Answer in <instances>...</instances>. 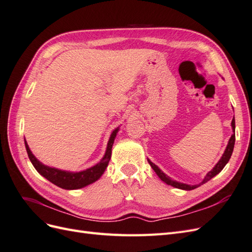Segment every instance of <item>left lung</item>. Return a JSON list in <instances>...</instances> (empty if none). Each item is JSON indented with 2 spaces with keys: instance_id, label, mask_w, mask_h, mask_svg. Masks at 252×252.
Masks as SVG:
<instances>
[{
  "instance_id": "1",
  "label": "left lung",
  "mask_w": 252,
  "mask_h": 252,
  "mask_svg": "<svg viewBox=\"0 0 252 252\" xmlns=\"http://www.w3.org/2000/svg\"><path fill=\"white\" fill-rule=\"evenodd\" d=\"M231 126H232L233 134L231 135V138L229 139V142H228L227 147H226V149L224 151V155L222 156V158H220V161L217 163V165L213 167V169L210 170L207 174H206L205 179L200 183V184H197V185H187V184H184V183H180V182H177V181H173V180H171L168 177V175H166L161 169H159L156 164L152 163L150 159H148V163L152 167V169H154L156 171V173L158 175V178L161 179L163 182H165L167 185H170L172 187L183 189V190H192V189H195V188H197L199 186L205 184L206 182H208L209 180H211L213 177H216L218 173H220V171H222V169L226 166L228 161H229V159H230L231 155H232V151H233V147H234V142H235V133H234L235 122H234V117H233L232 122H231Z\"/></svg>"
}]
</instances>
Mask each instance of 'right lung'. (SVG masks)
Returning a JSON list of instances; mask_svg holds the SVG:
<instances>
[{"label": "right lung", "mask_w": 252, "mask_h": 252, "mask_svg": "<svg viewBox=\"0 0 252 252\" xmlns=\"http://www.w3.org/2000/svg\"><path fill=\"white\" fill-rule=\"evenodd\" d=\"M118 131H119V127L112 131L107 144V148H106V152L103 158L101 159V162L93 167H90V168L86 170L79 171V172L60 170V169L52 168V167L44 165L32 155V152L30 151L26 140H25V147H26L30 162L32 163L36 171L41 175H43L45 179H47L49 182L52 183V184H55L63 189H67V190L80 189L89 184H93L94 182L97 181L101 178V175L104 173L105 169L107 168L108 163L111 158L112 145H113L114 139H116V136L118 134Z\"/></svg>", "instance_id": "1"}]
</instances>
